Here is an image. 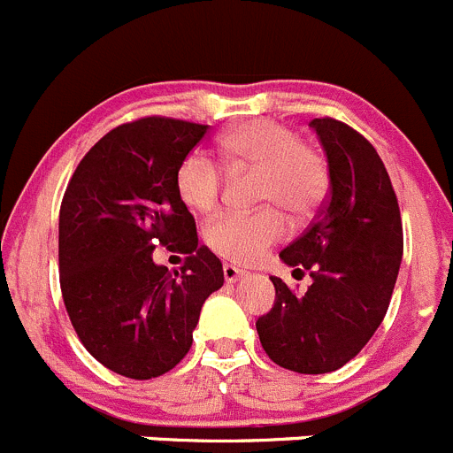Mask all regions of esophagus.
Returning a JSON list of instances; mask_svg holds the SVG:
<instances>
[{
    "label": "esophagus",
    "instance_id": "34e87169",
    "mask_svg": "<svg viewBox=\"0 0 453 453\" xmlns=\"http://www.w3.org/2000/svg\"><path fill=\"white\" fill-rule=\"evenodd\" d=\"M245 274H248V272L241 270V267H236V265H232V263H226V265H223V279H226L227 283H236V280L243 279Z\"/></svg>",
    "mask_w": 453,
    "mask_h": 453
}]
</instances>
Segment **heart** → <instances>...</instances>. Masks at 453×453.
Here are the masks:
<instances>
[{
    "label": "heart",
    "mask_w": 453,
    "mask_h": 453,
    "mask_svg": "<svg viewBox=\"0 0 453 453\" xmlns=\"http://www.w3.org/2000/svg\"><path fill=\"white\" fill-rule=\"evenodd\" d=\"M219 155L232 168H258V199L272 201L294 214H307L327 190L325 159L296 133L272 119H254L219 139ZM221 165L203 150H195L177 170V192L188 208L212 212L221 196ZM289 230L276 205L252 212H223L205 226L203 239L219 257L252 265L265 257Z\"/></svg>",
    "instance_id": "heart-1"
}]
</instances>
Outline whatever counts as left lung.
Wrapping results in <instances>:
<instances>
[{"mask_svg":"<svg viewBox=\"0 0 453 453\" xmlns=\"http://www.w3.org/2000/svg\"><path fill=\"white\" fill-rule=\"evenodd\" d=\"M327 157L329 196L316 221L280 252L311 285L296 296L270 276L276 298L257 320L267 357L298 374H327L352 361L388 314L403 258V223L379 152L332 117L311 121Z\"/></svg>","mask_w":453,"mask_h":453,"instance_id":"left-lung-1","label":"left lung"}]
</instances>
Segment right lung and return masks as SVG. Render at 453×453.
Returning <instances> with one entry per match:
<instances>
[{
  "label": "right lung",
  "mask_w": 453,
  "mask_h": 453,
  "mask_svg": "<svg viewBox=\"0 0 453 453\" xmlns=\"http://www.w3.org/2000/svg\"><path fill=\"white\" fill-rule=\"evenodd\" d=\"M208 126L143 117L117 126L79 161L59 210V283L83 348L134 380L157 379L190 352L223 265L196 239L177 192L181 161ZM157 244L188 254L181 273L151 261Z\"/></svg>",
  "instance_id": "right-lung-1"
}]
</instances>
